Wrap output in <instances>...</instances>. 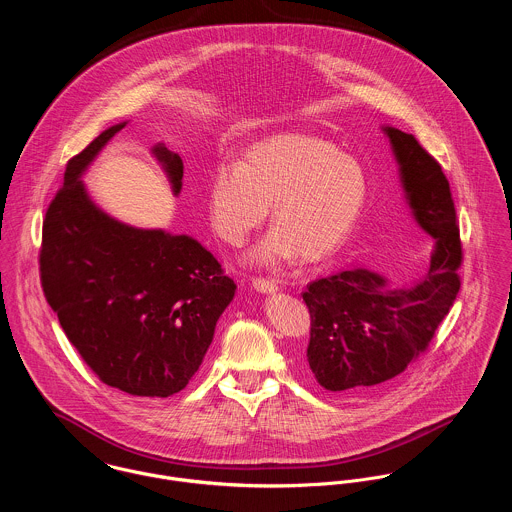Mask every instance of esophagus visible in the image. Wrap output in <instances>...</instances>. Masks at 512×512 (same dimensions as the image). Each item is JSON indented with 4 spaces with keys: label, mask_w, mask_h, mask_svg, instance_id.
<instances>
[{
    "label": "esophagus",
    "mask_w": 512,
    "mask_h": 512,
    "mask_svg": "<svg viewBox=\"0 0 512 512\" xmlns=\"http://www.w3.org/2000/svg\"><path fill=\"white\" fill-rule=\"evenodd\" d=\"M253 286L259 290V292H275L279 290V283L277 281H269V279H253Z\"/></svg>",
    "instance_id": "obj_1"
}]
</instances>
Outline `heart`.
I'll return each mask as SVG.
<instances>
[{
	"mask_svg": "<svg viewBox=\"0 0 512 512\" xmlns=\"http://www.w3.org/2000/svg\"><path fill=\"white\" fill-rule=\"evenodd\" d=\"M367 172L330 141L279 135L253 145L241 163L216 167L208 188L214 231L233 247L259 228L269 204L277 228L251 253L257 265L332 257L347 241L367 202Z\"/></svg>",
	"mask_w": 512,
	"mask_h": 512,
	"instance_id": "1",
	"label": "heart"
}]
</instances>
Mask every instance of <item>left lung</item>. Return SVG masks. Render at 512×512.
<instances>
[{
	"instance_id": "1",
	"label": "left lung",
	"mask_w": 512,
	"mask_h": 512,
	"mask_svg": "<svg viewBox=\"0 0 512 512\" xmlns=\"http://www.w3.org/2000/svg\"><path fill=\"white\" fill-rule=\"evenodd\" d=\"M418 226L436 241L430 267L410 286H391L367 269L308 284V367L332 393L359 395L400 375L434 338L454 306L463 261L450 182L414 135L385 127Z\"/></svg>"
}]
</instances>
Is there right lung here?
I'll list each match as a JSON object with an SVG mask.
<instances>
[{"label": "right lung", "mask_w": 512, "mask_h": 512, "mask_svg": "<svg viewBox=\"0 0 512 512\" xmlns=\"http://www.w3.org/2000/svg\"><path fill=\"white\" fill-rule=\"evenodd\" d=\"M123 127L106 129L68 161L43 220L41 284L66 338L102 383L165 398L198 371L237 286L196 239L125 226L90 200L80 176ZM153 155L178 194L182 159L163 143Z\"/></svg>", "instance_id": "1"}]
</instances>
